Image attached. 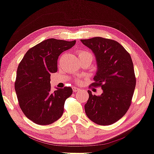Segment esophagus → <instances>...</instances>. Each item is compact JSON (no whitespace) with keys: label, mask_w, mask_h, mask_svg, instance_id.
<instances>
[{"label":"esophagus","mask_w":154,"mask_h":154,"mask_svg":"<svg viewBox=\"0 0 154 154\" xmlns=\"http://www.w3.org/2000/svg\"><path fill=\"white\" fill-rule=\"evenodd\" d=\"M72 91L73 92H77L79 91V88H77V87H72Z\"/></svg>","instance_id":"esophagus-1"}]
</instances>
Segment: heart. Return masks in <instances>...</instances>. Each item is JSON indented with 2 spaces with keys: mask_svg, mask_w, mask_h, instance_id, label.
<instances>
[{
  "mask_svg": "<svg viewBox=\"0 0 154 154\" xmlns=\"http://www.w3.org/2000/svg\"><path fill=\"white\" fill-rule=\"evenodd\" d=\"M86 56H89L91 57V59H93V55L91 53V52H87V51H84V50H82V51L79 52V57H86ZM82 82V79H77V82L78 83H80V82Z\"/></svg>",
  "mask_w": 154,
  "mask_h": 154,
  "instance_id": "heart-1",
  "label": "heart"
}]
</instances>
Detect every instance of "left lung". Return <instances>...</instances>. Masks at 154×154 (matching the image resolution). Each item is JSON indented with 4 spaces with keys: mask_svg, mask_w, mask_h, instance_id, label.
<instances>
[{
    "mask_svg": "<svg viewBox=\"0 0 154 154\" xmlns=\"http://www.w3.org/2000/svg\"><path fill=\"white\" fill-rule=\"evenodd\" d=\"M95 55L97 70L92 86L101 87L100 96L88 91L86 116L99 125H112L125 116L131 104L136 75L130 54L116 41L102 37L82 39Z\"/></svg>",
    "mask_w": 154,
    "mask_h": 154,
    "instance_id": "8db88e82",
    "label": "left lung"
}]
</instances>
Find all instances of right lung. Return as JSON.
<instances>
[{"label":"right lung","mask_w":154,"mask_h":154,"mask_svg":"<svg viewBox=\"0 0 154 154\" xmlns=\"http://www.w3.org/2000/svg\"><path fill=\"white\" fill-rule=\"evenodd\" d=\"M76 41L49 38L28 50L17 68L14 83L18 104L27 118L39 125L54 122L63 115L71 87L52 91L50 74L57 71V59Z\"/></svg>","instance_id":"obj_1"}]
</instances>
